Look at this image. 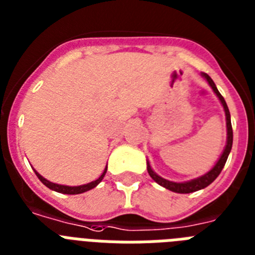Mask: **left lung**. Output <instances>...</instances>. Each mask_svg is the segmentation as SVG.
<instances>
[{"mask_svg": "<svg viewBox=\"0 0 255 255\" xmlns=\"http://www.w3.org/2000/svg\"><path fill=\"white\" fill-rule=\"evenodd\" d=\"M202 77L205 78L206 81L208 82V85L211 86V88L214 90V92L216 94V96L219 98L220 103H222L223 108H224V112H226V120H227V144H226V148L223 151L222 156L220 159L218 160V163L214 165L211 170H208L207 173L201 176L198 178H194V180L191 181H186V182H173V181H168L165 178L160 177L159 174H156L155 172L152 170L151 168L150 163L147 161V170H148V174L151 176L155 182L163 186V188L168 189L170 191H174V193H180V194H188V193H193V191H197V190H201V189H205L206 186L211 184L212 181L215 180L218 177L222 169L224 168L226 165V161L228 159V155L232 150V143H233V130H232V124H231V113H229V109H228V105H227L226 100L222 96V94L218 91V88H216L215 83L212 81L211 78L208 77V74L206 73H202Z\"/></svg>", "mask_w": 255, "mask_h": 255, "instance_id": "1", "label": "left lung"}]
</instances>
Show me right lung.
<instances>
[{"mask_svg": "<svg viewBox=\"0 0 255 255\" xmlns=\"http://www.w3.org/2000/svg\"><path fill=\"white\" fill-rule=\"evenodd\" d=\"M35 173H36V176L39 177V180L43 182L47 188L52 189V190L57 191V193H62V194H81V193H85V191H88L91 190V189H94L95 186H98L100 182H102V180L104 178L105 173H107V167H105L104 172L102 173V176L98 178V180L92 181V182H88V184L86 185H81V186H65V185H58V184H54V182H50V181H48L47 178H44L41 174H39L35 170Z\"/></svg>", "mask_w": 255, "mask_h": 255, "instance_id": "right-lung-1", "label": "right lung"}]
</instances>
